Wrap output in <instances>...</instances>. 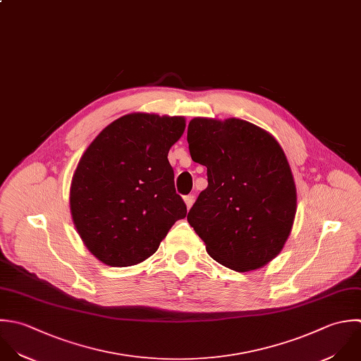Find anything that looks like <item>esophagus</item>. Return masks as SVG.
<instances>
[{
  "mask_svg": "<svg viewBox=\"0 0 361 361\" xmlns=\"http://www.w3.org/2000/svg\"><path fill=\"white\" fill-rule=\"evenodd\" d=\"M184 202H185L187 208L190 209L192 207V204H194V195H185L184 197Z\"/></svg>",
  "mask_w": 361,
  "mask_h": 361,
  "instance_id": "obj_1",
  "label": "esophagus"
}]
</instances>
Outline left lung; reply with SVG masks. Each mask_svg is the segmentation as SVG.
Masks as SVG:
<instances>
[{
    "label": "left lung",
    "mask_w": 361,
    "mask_h": 361,
    "mask_svg": "<svg viewBox=\"0 0 361 361\" xmlns=\"http://www.w3.org/2000/svg\"><path fill=\"white\" fill-rule=\"evenodd\" d=\"M187 140L191 159L208 176L188 224L222 266L239 273L266 266L283 250L297 212L281 146L264 129L236 118H194Z\"/></svg>",
    "instance_id": "8db88e82"
}]
</instances>
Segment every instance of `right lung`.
I'll return each mask as SVG.
<instances>
[{"mask_svg":"<svg viewBox=\"0 0 361 361\" xmlns=\"http://www.w3.org/2000/svg\"><path fill=\"white\" fill-rule=\"evenodd\" d=\"M184 129L183 116L128 114L104 128L81 156L70 187L71 218L104 264L142 263L185 218L167 159Z\"/></svg>","mask_w":361,"mask_h":361,"instance_id":"add662e5","label":"right lung"}]
</instances>
